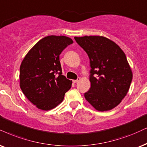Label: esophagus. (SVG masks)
I'll use <instances>...</instances> for the list:
<instances>
[{"mask_svg": "<svg viewBox=\"0 0 147 147\" xmlns=\"http://www.w3.org/2000/svg\"><path fill=\"white\" fill-rule=\"evenodd\" d=\"M80 79H80V77H78L76 80H72V81H73V83H77L78 81H80Z\"/></svg>", "mask_w": 147, "mask_h": 147, "instance_id": "obj_1", "label": "esophagus"}]
</instances>
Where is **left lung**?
<instances>
[{
	"instance_id": "8db88e82",
	"label": "left lung",
	"mask_w": 147,
	"mask_h": 147,
	"mask_svg": "<svg viewBox=\"0 0 147 147\" xmlns=\"http://www.w3.org/2000/svg\"><path fill=\"white\" fill-rule=\"evenodd\" d=\"M75 39L90 61L91 87L85 93V99L96 110H111L126 96L132 81L125 54L106 37L85 36Z\"/></svg>"
}]
</instances>
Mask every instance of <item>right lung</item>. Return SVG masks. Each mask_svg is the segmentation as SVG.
I'll return each instance as SVG.
<instances>
[{"label": "right lung", "instance_id": "1", "mask_svg": "<svg viewBox=\"0 0 147 147\" xmlns=\"http://www.w3.org/2000/svg\"><path fill=\"white\" fill-rule=\"evenodd\" d=\"M73 41L64 36H47L30 50L20 70V87L39 109L49 111L64 100L72 81L62 75L60 55Z\"/></svg>", "mask_w": 147, "mask_h": 147}]
</instances>
